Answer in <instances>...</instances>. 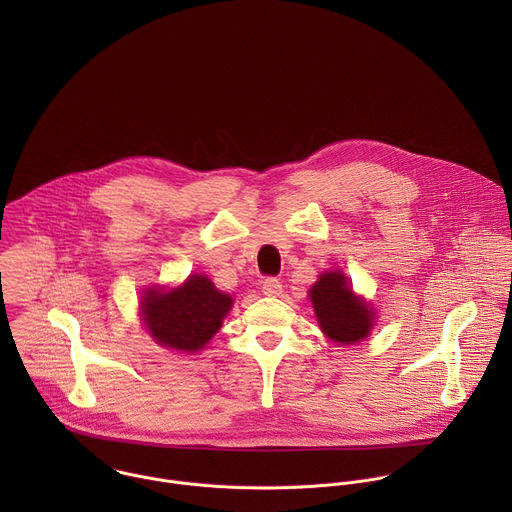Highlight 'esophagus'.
<instances>
[{
  "label": "esophagus",
  "instance_id": "1",
  "mask_svg": "<svg viewBox=\"0 0 512 512\" xmlns=\"http://www.w3.org/2000/svg\"><path fill=\"white\" fill-rule=\"evenodd\" d=\"M262 292L276 297L282 293V282L278 278H266V280H262Z\"/></svg>",
  "mask_w": 512,
  "mask_h": 512
}]
</instances>
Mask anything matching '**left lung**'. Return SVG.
I'll list each match as a JSON object with an SVG mask.
<instances>
[{
	"mask_svg": "<svg viewBox=\"0 0 512 512\" xmlns=\"http://www.w3.org/2000/svg\"><path fill=\"white\" fill-rule=\"evenodd\" d=\"M309 293L317 321L331 341L353 345L365 339L372 327V311L355 297L339 270L323 274Z\"/></svg>",
	"mask_w": 512,
	"mask_h": 512,
	"instance_id": "1",
	"label": "left lung"
}]
</instances>
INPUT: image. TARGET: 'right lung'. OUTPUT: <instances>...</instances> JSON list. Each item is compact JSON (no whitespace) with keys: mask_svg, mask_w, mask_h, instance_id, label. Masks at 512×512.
<instances>
[{"mask_svg":"<svg viewBox=\"0 0 512 512\" xmlns=\"http://www.w3.org/2000/svg\"><path fill=\"white\" fill-rule=\"evenodd\" d=\"M230 307L232 297L220 293L205 276H189L171 292L147 290L142 301L149 335L159 345L185 353H195L209 343Z\"/></svg>","mask_w":512,"mask_h":512,"instance_id":"add662e5","label":"right lung"}]
</instances>
